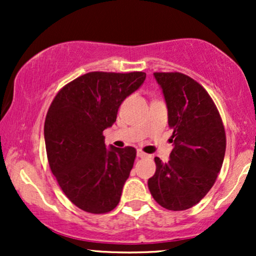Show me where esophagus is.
Instances as JSON below:
<instances>
[{"instance_id": "obj_1", "label": "esophagus", "mask_w": 256, "mask_h": 256, "mask_svg": "<svg viewBox=\"0 0 256 256\" xmlns=\"http://www.w3.org/2000/svg\"><path fill=\"white\" fill-rule=\"evenodd\" d=\"M137 156L138 158H146L148 156V154H146V152L142 150H137Z\"/></svg>"}]
</instances>
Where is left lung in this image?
<instances>
[{"mask_svg":"<svg viewBox=\"0 0 256 256\" xmlns=\"http://www.w3.org/2000/svg\"><path fill=\"white\" fill-rule=\"evenodd\" d=\"M154 77L165 98L173 149L167 162L155 158L148 188L164 208L185 210L216 183L225 156L224 125L213 100L192 78L179 72H155Z\"/></svg>","mask_w":256,"mask_h":256,"instance_id":"1","label":"left lung"}]
</instances>
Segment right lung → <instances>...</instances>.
I'll return each mask as SVG.
<instances>
[{
    "instance_id": "1",
    "label": "right lung",
    "mask_w": 256,
    "mask_h": 256,
    "mask_svg": "<svg viewBox=\"0 0 256 256\" xmlns=\"http://www.w3.org/2000/svg\"><path fill=\"white\" fill-rule=\"evenodd\" d=\"M146 76L86 73L64 85L49 107L44 122L49 166L64 195L85 212L107 213L119 204L136 149L106 148L104 131Z\"/></svg>"
}]
</instances>
